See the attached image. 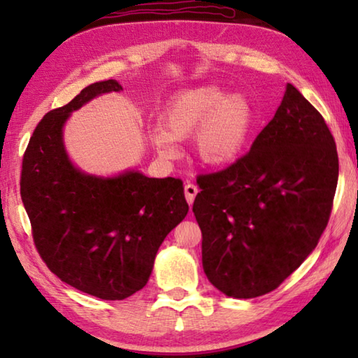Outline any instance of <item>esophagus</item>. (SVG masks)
I'll return each instance as SVG.
<instances>
[{
	"label": "esophagus",
	"mask_w": 358,
	"mask_h": 358,
	"mask_svg": "<svg viewBox=\"0 0 358 358\" xmlns=\"http://www.w3.org/2000/svg\"><path fill=\"white\" fill-rule=\"evenodd\" d=\"M197 192H199V189H197V186L194 185V183H186L185 185V197H186L187 203H189V205L194 203V199H196Z\"/></svg>",
	"instance_id": "obj_1"
}]
</instances>
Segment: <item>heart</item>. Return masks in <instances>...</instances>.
Returning <instances> with one entry per match:
<instances>
[{"label": "heart", "instance_id": "b5f03b06", "mask_svg": "<svg viewBox=\"0 0 358 358\" xmlns=\"http://www.w3.org/2000/svg\"><path fill=\"white\" fill-rule=\"evenodd\" d=\"M256 123V110L245 93H224L216 85H202L178 93L162 113V128L150 132L157 153L178 155L173 141L192 138V151L205 166L230 164L243 153Z\"/></svg>", "mask_w": 358, "mask_h": 358}]
</instances>
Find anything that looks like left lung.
<instances>
[{"label": "left lung", "mask_w": 358, "mask_h": 358, "mask_svg": "<svg viewBox=\"0 0 358 358\" xmlns=\"http://www.w3.org/2000/svg\"><path fill=\"white\" fill-rule=\"evenodd\" d=\"M335 138L294 85L251 150L197 177L202 265L227 296L254 299L299 268L327 227L338 183Z\"/></svg>", "instance_id": "left-lung-1"}]
</instances>
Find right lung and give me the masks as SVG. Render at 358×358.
Listing matches in <instances>:
<instances>
[{"label": "right lung", "instance_id": "1", "mask_svg": "<svg viewBox=\"0 0 358 358\" xmlns=\"http://www.w3.org/2000/svg\"><path fill=\"white\" fill-rule=\"evenodd\" d=\"M121 90L117 80L96 82L48 112L29 138L20 177L42 260L66 284L102 300L128 299L147 284L161 243L189 210L180 178L137 171L94 177L71 162L66 120L96 96Z\"/></svg>", "mask_w": 358, "mask_h": 358}]
</instances>
